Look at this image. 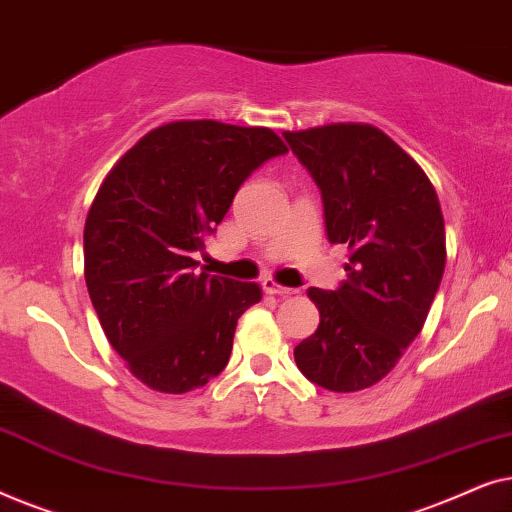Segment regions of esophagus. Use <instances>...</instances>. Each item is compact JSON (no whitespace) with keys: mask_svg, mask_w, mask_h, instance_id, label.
<instances>
[{"mask_svg":"<svg viewBox=\"0 0 512 512\" xmlns=\"http://www.w3.org/2000/svg\"><path fill=\"white\" fill-rule=\"evenodd\" d=\"M263 291L270 293V296H279V298H286L293 293L291 289H286V286L272 282V279H263Z\"/></svg>","mask_w":512,"mask_h":512,"instance_id":"obj_1","label":"esophagus"}]
</instances>
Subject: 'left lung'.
<instances>
[{
	"instance_id": "obj_1",
	"label": "left lung",
	"mask_w": 512,
	"mask_h": 512,
	"mask_svg": "<svg viewBox=\"0 0 512 512\" xmlns=\"http://www.w3.org/2000/svg\"><path fill=\"white\" fill-rule=\"evenodd\" d=\"M321 191L328 242L347 244V279L310 289L319 328L293 349L328 391L380 382L422 331L445 270V223L422 167L382 130L338 123L284 132Z\"/></svg>"
}]
</instances>
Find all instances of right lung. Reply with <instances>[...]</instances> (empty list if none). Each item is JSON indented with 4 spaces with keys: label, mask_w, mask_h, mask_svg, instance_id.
<instances>
[{
    "label": "right lung",
    "mask_w": 512,
    "mask_h": 512,
    "mask_svg": "<svg viewBox=\"0 0 512 512\" xmlns=\"http://www.w3.org/2000/svg\"><path fill=\"white\" fill-rule=\"evenodd\" d=\"M289 151L268 128L179 121L151 130L114 165L83 230L86 286L111 347L163 394L226 368L237 319L261 286L195 272L240 186Z\"/></svg>",
    "instance_id": "add662e5"
}]
</instances>
